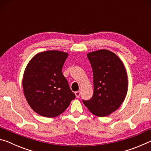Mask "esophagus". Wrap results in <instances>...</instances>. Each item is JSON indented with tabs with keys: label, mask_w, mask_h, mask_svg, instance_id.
Masks as SVG:
<instances>
[{
	"label": "esophagus",
	"mask_w": 151,
	"mask_h": 151,
	"mask_svg": "<svg viewBox=\"0 0 151 151\" xmlns=\"http://www.w3.org/2000/svg\"><path fill=\"white\" fill-rule=\"evenodd\" d=\"M75 95H76V97H79L81 95V92L80 91H76L75 92Z\"/></svg>",
	"instance_id": "1"
}]
</instances>
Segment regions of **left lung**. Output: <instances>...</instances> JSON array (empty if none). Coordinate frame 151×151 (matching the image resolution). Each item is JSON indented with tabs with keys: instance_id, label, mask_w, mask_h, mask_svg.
Wrapping results in <instances>:
<instances>
[{
	"instance_id": "obj_1",
	"label": "left lung",
	"mask_w": 151,
	"mask_h": 151,
	"mask_svg": "<svg viewBox=\"0 0 151 151\" xmlns=\"http://www.w3.org/2000/svg\"><path fill=\"white\" fill-rule=\"evenodd\" d=\"M93 73L94 93L83 101L89 111L99 117L109 116L124 101L128 91V76L122 61L106 49L87 54Z\"/></svg>"
}]
</instances>
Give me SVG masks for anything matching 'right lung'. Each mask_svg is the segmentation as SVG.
Returning <instances> with one entry per match:
<instances>
[{"instance_id":"right-lung-1","label":"right lung","mask_w":151,"mask_h":151,"mask_svg":"<svg viewBox=\"0 0 151 151\" xmlns=\"http://www.w3.org/2000/svg\"><path fill=\"white\" fill-rule=\"evenodd\" d=\"M67 52L47 50L38 52L30 60L22 77L26 100L39 115L54 118L68 108L75 98L62 73Z\"/></svg>"}]
</instances>
